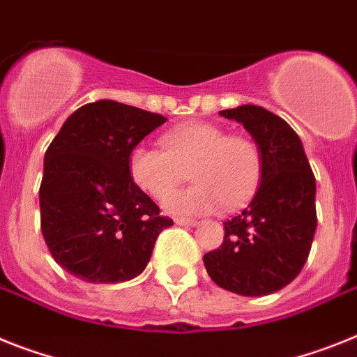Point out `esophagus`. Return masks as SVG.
<instances>
[{
    "label": "esophagus",
    "mask_w": 357,
    "mask_h": 357,
    "mask_svg": "<svg viewBox=\"0 0 357 357\" xmlns=\"http://www.w3.org/2000/svg\"><path fill=\"white\" fill-rule=\"evenodd\" d=\"M175 224L176 225H188V227H193V225H197V220H193V218H175Z\"/></svg>",
    "instance_id": "1"
}]
</instances>
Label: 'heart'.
<instances>
[{
	"mask_svg": "<svg viewBox=\"0 0 357 357\" xmlns=\"http://www.w3.org/2000/svg\"><path fill=\"white\" fill-rule=\"evenodd\" d=\"M162 146H135L130 153V175L149 197L164 200L191 171L197 184L167 199V211L206 215L222 206L240 208L260 184L264 158L257 142L229 135L218 124L176 128L162 137Z\"/></svg>",
	"mask_w": 357,
	"mask_h": 357,
	"instance_id": "obj_1",
	"label": "heart"
}]
</instances>
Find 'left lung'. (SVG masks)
Returning a JSON list of instances; mask_svg holds the SVG:
<instances>
[{
	"mask_svg": "<svg viewBox=\"0 0 357 357\" xmlns=\"http://www.w3.org/2000/svg\"><path fill=\"white\" fill-rule=\"evenodd\" d=\"M242 123L264 158L257 195L224 222V242L204 255L218 287L242 296H267L296 278L316 233V181L300 137L282 117L255 105L222 109Z\"/></svg>",
	"mask_w": 357,
	"mask_h": 357,
	"instance_id": "obj_1",
	"label": "left lung"
}]
</instances>
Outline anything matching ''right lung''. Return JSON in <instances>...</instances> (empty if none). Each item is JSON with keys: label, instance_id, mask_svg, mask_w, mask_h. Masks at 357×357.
<instances>
[{"label": "right lung", "instance_id": "add662e5", "mask_svg": "<svg viewBox=\"0 0 357 357\" xmlns=\"http://www.w3.org/2000/svg\"><path fill=\"white\" fill-rule=\"evenodd\" d=\"M166 117L102 99L75 109L45 153L41 233L52 258L88 283L135 278L172 218L132 181L130 153Z\"/></svg>", "mask_w": 357, "mask_h": 357}]
</instances>
